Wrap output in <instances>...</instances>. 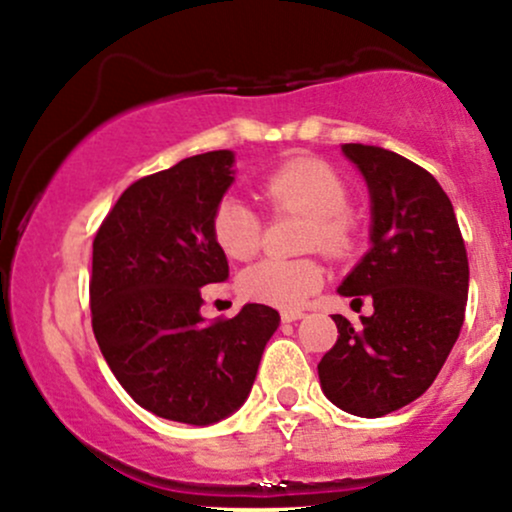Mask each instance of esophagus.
Wrapping results in <instances>:
<instances>
[{
    "label": "esophagus",
    "mask_w": 512,
    "mask_h": 512,
    "mask_svg": "<svg viewBox=\"0 0 512 512\" xmlns=\"http://www.w3.org/2000/svg\"><path fill=\"white\" fill-rule=\"evenodd\" d=\"M301 317H303L301 310H281V320L284 322H296L301 320Z\"/></svg>",
    "instance_id": "esophagus-1"
}]
</instances>
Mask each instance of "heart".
<instances>
[{"mask_svg":"<svg viewBox=\"0 0 512 512\" xmlns=\"http://www.w3.org/2000/svg\"><path fill=\"white\" fill-rule=\"evenodd\" d=\"M260 197L274 211L308 216L305 250L327 257H346L354 248V221L346 214L349 185L330 163L320 158H291L260 182ZM211 236L231 260H250L262 245V221L243 199L223 197L211 214ZM325 281L313 257L267 260L252 264L240 276V293L255 303L274 308H301Z\"/></svg>","mask_w":512,"mask_h":512,"instance_id":"heart-1","label":"heart"}]
</instances>
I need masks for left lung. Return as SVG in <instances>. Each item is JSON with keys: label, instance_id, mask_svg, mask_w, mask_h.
<instances>
[{"label": "left lung", "instance_id": "obj_1", "mask_svg": "<svg viewBox=\"0 0 512 512\" xmlns=\"http://www.w3.org/2000/svg\"><path fill=\"white\" fill-rule=\"evenodd\" d=\"M370 192V250L339 286L373 298L354 327L342 315L337 344L317 363L320 385L339 409L378 419L407 407L433 385L460 337L469 262L455 209L443 187L409 158L344 144Z\"/></svg>", "mask_w": 512, "mask_h": 512}]
</instances>
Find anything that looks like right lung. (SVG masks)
Masks as SVG:
<instances>
[{
  "label": "right lung",
  "mask_w": 512,
  "mask_h": 512,
  "mask_svg": "<svg viewBox=\"0 0 512 512\" xmlns=\"http://www.w3.org/2000/svg\"><path fill=\"white\" fill-rule=\"evenodd\" d=\"M233 151L182 158L127 187L93 238L91 325L127 395L151 414L209 426L245 402L279 313L248 303L199 315L202 286L228 279L211 214L231 187Z\"/></svg>",
  "instance_id": "obj_1"
}]
</instances>
